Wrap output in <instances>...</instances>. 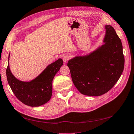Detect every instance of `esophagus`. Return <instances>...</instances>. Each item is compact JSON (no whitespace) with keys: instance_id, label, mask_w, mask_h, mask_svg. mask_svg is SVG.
<instances>
[{"instance_id":"1","label":"esophagus","mask_w":134,"mask_h":134,"mask_svg":"<svg viewBox=\"0 0 134 134\" xmlns=\"http://www.w3.org/2000/svg\"><path fill=\"white\" fill-rule=\"evenodd\" d=\"M62 59H63V62H64V63H65V62H67V61L69 60V59H70V55L69 54H65L63 55Z\"/></svg>"}]
</instances>
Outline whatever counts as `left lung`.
<instances>
[{
    "mask_svg": "<svg viewBox=\"0 0 134 134\" xmlns=\"http://www.w3.org/2000/svg\"><path fill=\"white\" fill-rule=\"evenodd\" d=\"M104 44L67 63L74 86L82 94L99 96L113 88L122 73L124 56L121 39L114 29L105 25Z\"/></svg>",
    "mask_w": 134,
    "mask_h": 134,
    "instance_id": "left-lung-1",
    "label": "left lung"
}]
</instances>
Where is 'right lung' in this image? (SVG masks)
I'll return each instance as SVG.
<instances>
[{"label": "right lung", "mask_w": 134, "mask_h": 134, "mask_svg": "<svg viewBox=\"0 0 134 134\" xmlns=\"http://www.w3.org/2000/svg\"><path fill=\"white\" fill-rule=\"evenodd\" d=\"M63 64L62 59L48 65L40 75L30 81H20L12 74L8 63L6 76L12 91L25 105L38 107L50 100L52 95V81Z\"/></svg>", "instance_id": "add662e5"}]
</instances>
